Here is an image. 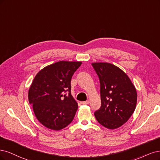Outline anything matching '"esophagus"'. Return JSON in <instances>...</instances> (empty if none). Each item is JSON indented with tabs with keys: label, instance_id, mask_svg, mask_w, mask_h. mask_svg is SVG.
Here are the masks:
<instances>
[{
	"label": "esophagus",
	"instance_id": "obj_1",
	"mask_svg": "<svg viewBox=\"0 0 160 160\" xmlns=\"http://www.w3.org/2000/svg\"><path fill=\"white\" fill-rule=\"evenodd\" d=\"M81 104H89V101L88 100H86V101H84V102H81Z\"/></svg>",
	"mask_w": 160,
	"mask_h": 160
}]
</instances>
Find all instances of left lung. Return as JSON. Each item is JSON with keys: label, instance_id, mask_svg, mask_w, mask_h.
Here are the masks:
<instances>
[{"label": "left lung", "instance_id": "left-lung-1", "mask_svg": "<svg viewBox=\"0 0 160 160\" xmlns=\"http://www.w3.org/2000/svg\"><path fill=\"white\" fill-rule=\"evenodd\" d=\"M92 65L100 80L102 103L94 116L106 128H119L129 120L136 109V88L127 74L116 66L106 62Z\"/></svg>", "mask_w": 160, "mask_h": 160}]
</instances>
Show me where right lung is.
<instances>
[{
  "label": "right lung",
  "mask_w": 160,
  "mask_h": 160,
  "mask_svg": "<svg viewBox=\"0 0 160 160\" xmlns=\"http://www.w3.org/2000/svg\"><path fill=\"white\" fill-rule=\"evenodd\" d=\"M81 62L60 61L36 75L28 101L38 120L47 128L60 130L72 122L78 104L71 95V78Z\"/></svg>",
  "instance_id": "1"
}]
</instances>
